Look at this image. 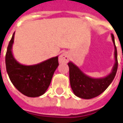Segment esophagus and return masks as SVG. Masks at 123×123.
<instances>
[{
    "label": "esophagus",
    "mask_w": 123,
    "mask_h": 123,
    "mask_svg": "<svg viewBox=\"0 0 123 123\" xmlns=\"http://www.w3.org/2000/svg\"><path fill=\"white\" fill-rule=\"evenodd\" d=\"M69 54L67 52H64L60 55L59 58V61L60 63H66L69 61Z\"/></svg>",
    "instance_id": "obj_1"
}]
</instances>
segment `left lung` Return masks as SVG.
Masks as SVG:
<instances>
[{
    "label": "left lung",
    "mask_w": 123,
    "mask_h": 123,
    "mask_svg": "<svg viewBox=\"0 0 123 123\" xmlns=\"http://www.w3.org/2000/svg\"><path fill=\"white\" fill-rule=\"evenodd\" d=\"M115 47V64L111 73L103 78H92L87 76L72 62L68 63L69 67V79L71 88L74 94L84 99H91L103 93L114 79L117 71V51L115 43V37L111 34Z\"/></svg>",
    "instance_id": "obj_1"
}]
</instances>
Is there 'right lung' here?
Segmentation results:
<instances>
[{
  "mask_svg": "<svg viewBox=\"0 0 123 123\" xmlns=\"http://www.w3.org/2000/svg\"><path fill=\"white\" fill-rule=\"evenodd\" d=\"M14 32L6 54V68L10 80L17 90L29 97H38L45 93L59 66L58 56L33 65H24L14 57L12 52Z\"/></svg>",
  "mask_w": 123,
  "mask_h": 123,
  "instance_id": "right-lung-1",
  "label": "right lung"
}]
</instances>
